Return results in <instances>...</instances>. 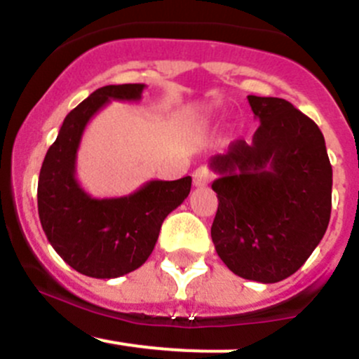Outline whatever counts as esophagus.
Here are the masks:
<instances>
[{
	"label": "esophagus",
	"instance_id": "1",
	"mask_svg": "<svg viewBox=\"0 0 359 359\" xmlns=\"http://www.w3.org/2000/svg\"><path fill=\"white\" fill-rule=\"evenodd\" d=\"M212 180V172L209 171V168H205V165H201L198 169H195L194 171V184L195 187L202 188L205 187L209 181Z\"/></svg>",
	"mask_w": 359,
	"mask_h": 359
}]
</instances>
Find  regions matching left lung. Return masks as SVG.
<instances>
[{
    "mask_svg": "<svg viewBox=\"0 0 359 359\" xmlns=\"http://www.w3.org/2000/svg\"><path fill=\"white\" fill-rule=\"evenodd\" d=\"M259 128L235 140L209 168L217 212L210 236L221 261L245 280L294 275L323 238L332 209V165L320 128L290 102L247 97Z\"/></svg>",
    "mask_w": 359,
    "mask_h": 359,
    "instance_id": "left-lung-1",
    "label": "left lung"
}]
</instances>
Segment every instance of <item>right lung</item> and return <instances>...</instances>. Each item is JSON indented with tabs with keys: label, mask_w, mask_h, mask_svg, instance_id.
Instances as JSON below:
<instances>
[{
	"label": "right lung",
	"mask_w": 359,
	"mask_h": 359,
	"mask_svg": "<svg viewBox=\"0 0 359 359\" xmlns=\"http://www.w3.org/2000/svg\"><path fill=\"white\" fill-rule=\"evenodd\" d=\"M145 84L98 88L64 119L38 181L39 219L48 242L70 268L91 278H119L152 254L162 223L183 204L191 178L152 180L124 197L95 198L76 178L88 123L110 100L140 102Z\"/></svg>",
	"instance_id": "obj_1"
}]
</instances>
